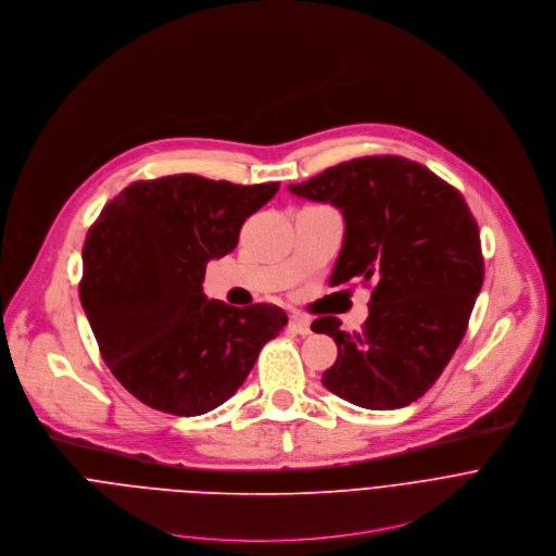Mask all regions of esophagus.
I'll return each mask as SVG.
<instances>
[{
	"label": "esophagus",
	"instance_id": "esophagus-1",
	"mask_svg": "<svg viewBox=\"0 0 556 556\" xmlns=\"http://www.w3.org/2000/svg\"><path fill=\"white\" fill-rule=\"evenodd\" d=\"M289 328L293 330V332H298V336H308L311 332V319L306 317V315H291L289 317Z\"/></svg>",
	"mask_w": 556,
	"mask_h": 556
}]
</instances>
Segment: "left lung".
<instances>
[{
	"instance_id": "8db88e82",
	"label": "left lung",
	"mask_w": 556,
	"mask_h": 556,
	"mask_svg": "<svg viewBox=\"0 0 556 556\" xmlns=\"http://www.w3.org/2000/svg\"><path fill=\"white\" fill-rule=\"evenodd\" d=\"M289 192L336 205L344 216L330 287L372 285L362 330H340L332 315L311 324L338 344L324 388L368 409L420 399L460 346L484 280L480 230L467 201L399 155L342 162L291 184Z\"/></svg>"
}]
</instances>
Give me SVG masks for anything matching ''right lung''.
Instances as JSON below:
<instances>
[{"label": "right lung", "mask_w": 556, "mask_h": 556, "mask_svg": "<svg viewBox=\"0 0 556 556\" xmlns=\"http://www.w3.org/2000/svg\"><path fill=\"white\" fill-rule=\"evenodd\" d=\"M278 188L197 175L136 181L89 228L80 302L104 364L144 405L175 416L218 407L285 328L280 306L237 308L201 287L207 261L237 248L245 218Z\"/></svg>", "instance_id": "right-lung-1"}]
</instances>
